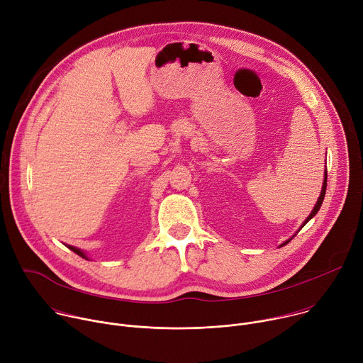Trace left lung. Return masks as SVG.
I'll list each match as a JSON object with an SVG mask.
<instances>
[{
    "label": "left lung",
    "instance_id": "8db88e82",
    "mask_svg": "<svg viewBox=\"0 0 363 363\" xmlns=\"http://www.w3.org/2000/svg\"><path fill=\"white\" fill-rule=\"evenodd\" d=\"M326 185H328V171L325 172V182H323V188H322V192H320V196H319V199H318V202H316V205H315V208H313V211H312V214H310L307 218H306V221H304V224L303 225H306L310 220H312L316 214H318V211L320 210V206H322V202H323V199H325V194H326ZM303 225H301V228H303ZM290 241V240H289ZM289 241H286L284 244H287Z\"/></svg>",
    "mask_w": 363,
    "mask_h": 363
}]
</instances>
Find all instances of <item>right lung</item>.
<instances>
[{"instance_id": "obj_1", "label": "right lung", "mask_w": 363, "mask_h": 363, "mask_svg": "<svg viewBox=\"0 0 363 363\" xmlns=\"http://www.w3.org/2000/svg\"><path fill=\"white\" fill-rule=\"evenodd\" d=\"M67 247H69V248H70V250H72V251H74V252H76V254H79V255H80V257H84V258H86V255H84V252H83V251H80V250H79V248H76V247H70V245H67Z\"/></svg>"}]
</instances>
